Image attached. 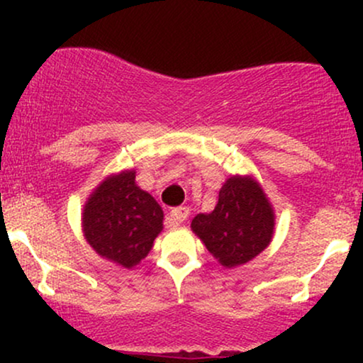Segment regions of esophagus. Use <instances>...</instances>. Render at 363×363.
<instances>
[{
	"label": "esophagus",
	"instance_id": "1",
	"mask_svg": "<svg viewBox=\"0 0 363 363\" xmlns=\"http://www.w3.org/2000/svg\"><path fill=\"white\" fill-rule=\"evenodd\" d=\"M170 220H172L176 225H181L184 223L187 220V216H189V208L186 206H181V208H174L172 211H170Z\"/></svg>",
	"mask_w": 363,
	"mask_h": 363
}]
</instances>
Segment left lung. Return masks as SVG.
<instances>
[{
    "label": "left lung",
    "mask_w": 363,
    "mask_h": 363,
    "mask_svg": "<svg viewBox=\"0 0 363 363\" xmlns=\"http://www.w3.org/2000/svg\"><path fill=\"white\" fill-rule=\"evenodd\" d=\"M193 232L222 266L234 268L268 247L274 215L261 186L251 177H230L211 213L193 218Z\"/></svg>",
    "instance_id": "obj_1"
}]
</instances>
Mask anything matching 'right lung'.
Returning <instances> with one entry per match:
<instances>
[{
	"instance_id": "right-lung-1",
	"label": "right lung",
	"mask_w": 363,
	"mask_h": 363,
	"mask_svg": "<svg viewBox=\"0 0 363 363\" xmlns=\"http://www.w3.org/2000/svg\"><path fill=\"white\" fill-rule=\"evenodd\" d=\"M164 211L135 182V170L107 177L83 210V232L102 257L133 268L160 234Z\"/></svg>"
}]
</instances>
